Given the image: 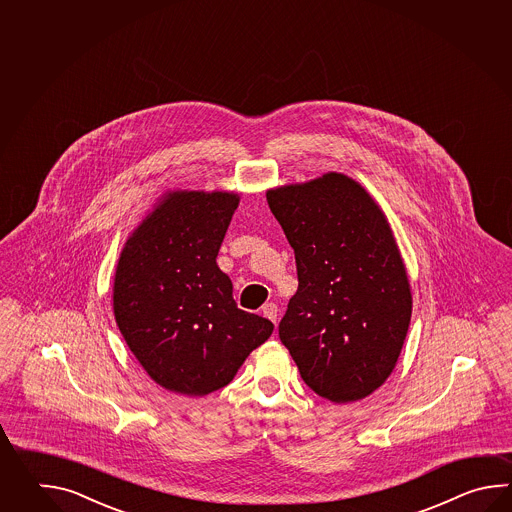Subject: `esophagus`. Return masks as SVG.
<instances>
[{
  "label": "esophagus",
  "mask_w": 512,
  "mask_h": 512,
  "mask_svg": "<svg viewBox=\"0 0 512 512\" xmlns=\"http://www.w3.org/2000/svg\"><path fill=\"white\" fill-rule=\"evenodd\" d=\"M278 313H280V309L276 304H265L261 307V315L265 316L267 320H271L272 324H276Z\"/></svg>",
  "instance_id": "1"
}]
</instances>
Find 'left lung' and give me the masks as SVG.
<instances>
[{
    "label": "left lung",
    "instance_id": "8db88e82",
    "mask_svg": "<svg viewBox=\"0 0 512 512\" xmlns=\"http://www.w3.org/2000/svg\"><path fill=\"white\" fill-rule=\"evenodd\" d=\"M293 247L298 291L278 326L300 377L331 403L368 397L390 377L412 316L392 229L353 179L326 174L269 190Z\"/></svg>",
    "mask_w": 512,
    "mask_h": 512
}]
</instances>
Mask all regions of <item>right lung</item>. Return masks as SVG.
<instances>
[{"label":"right lung","mask_w":512,"mask_h":512,"mask_svg":"<svg viewBox=\"0 0 512 512\" xmlns=\"http://www.w3.org/2000/svg\"><path fill=\"white\" fill-rule=\"evenodd\" d=\"M238 203L229 192H172L120 254L117 326L142 368L170 392L201 397L227 386L274 329L238 309L216 263Z\"/></svg>","instance_id":"add662e5"}]
</instances>
